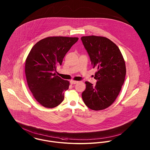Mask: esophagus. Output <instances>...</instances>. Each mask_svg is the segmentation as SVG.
<instances>
[{
  "label": "esophagus",
  "mask_w": 150,
  "mask_h": 150,
  "mask_svg": "<svg viewBox=\"0 0 150 150\" xmlns=\"http://www.w3.org/2000/svg\"><path fill=\"white\" fill-rule=\"evenodd\" d=\"M77 83H78V81H73V80L70 81V84H77Z\"/></svg>",
  "instance_id": "1"
}]
</instances>
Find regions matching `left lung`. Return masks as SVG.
Wrapping results in <instances>:
<instances>
[{
  "label": "left lung",
  "mask_w": 150,
  "mask_h": 150,
  "mask_svg": "<svg viewBox=\"0 0 150 150\" xmlns=\"http://www.w3.org/2000/svg\"><path fill=\"white\" fill-rule=\"evenodd\" d=\"M81 39L93 67L98 69L94 77L96 85L86 81L82 98L91 110H104L114 103L120 93L126 75L125 62L118 46L106 38L88 36Z\"/></svg>",
  "instance_id": "1"
}]
</instances>
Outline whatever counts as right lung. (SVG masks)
Returning <instances> with one entry per match:
<instances>
[{"mask_svg":"<svg viewBox=\"0 0 150 150\" xmlns=\"http://www.w3.org/2000/svg\"><path fill=\"white\" fill-rule=\"evenodd\" d=\"M78 38L48 37L36 43L25 61V71L29 88L43 107L54 108L64 99L69 82L56 74L66 54Z\"/></svg>","mask_w":150,"mask_h":150,"instance_id":"right-lung-1","label":"right lung"}]
</instances>
